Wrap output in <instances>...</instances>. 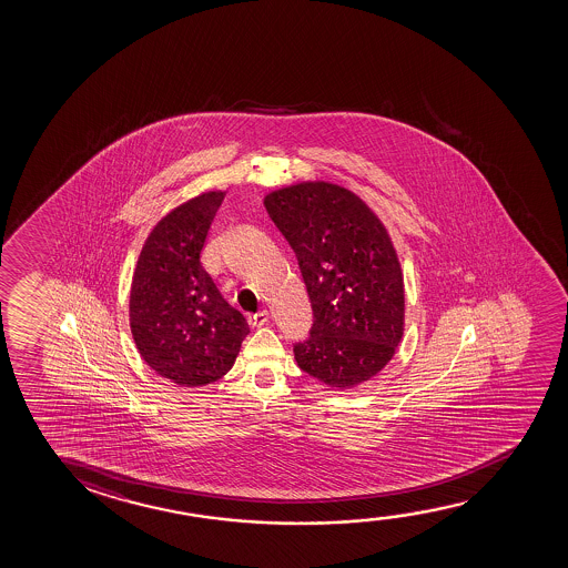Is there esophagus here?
<instances>
[{"instance_id": "esophagus-1", "label": "esophagus", "mask_w": 568, "mask_h": 568, "mask_svg": "<svg viewBox=\"0 0 568 568\" xmlns=\"http://www.w3.org/2000/svg\"><path fill=\"white\" fill-rule=\"evenodd\" d=\"M270 322V312L267 311H260L257 314H254V316H250L248 324L252 327H262L265 326Z\"/></svg>"}]
</instances>
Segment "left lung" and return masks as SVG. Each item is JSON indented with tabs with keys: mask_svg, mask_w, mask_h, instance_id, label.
Here are the masks:
<instances>
[{
	"mask_svg": "<svg viewBox=\"0 0 568 568\" xmlns=\"http://www.w3.org/2000/svg\"><path fill=\"white\" fill-rule=\"evenodd\" d=\"M295 250L311 296V337L296 365L329 388H355L388 365L404 337V273L386 226L347 187L298 182L264 197Z\"/></svg>",
	"mask_w": 568,
	"mask_h": 568,
	"instance_id": "1",
	"label": "left lung"
}]
</instances>
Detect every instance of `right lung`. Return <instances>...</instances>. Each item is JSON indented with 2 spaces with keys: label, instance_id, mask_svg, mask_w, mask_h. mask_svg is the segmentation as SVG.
<instances>
[{
  "label": "right lung",
  "instance_id": "1",
  "mask_svg": "<svg viewBox=\"0 0 568 568\" xmlns=\"http://www.w3.org/2000/svg\"><path fill=\"white\" fill-rule=\"evenodd\" d=\"M225 192L211 190L166 213L133 270L130 327L141 358L166 381L197 388L233 368L248 322L226 303L200 256Z\"/></svg>",
  "mask_w": 568,
  "mask_h": 568
}]
</instances>
